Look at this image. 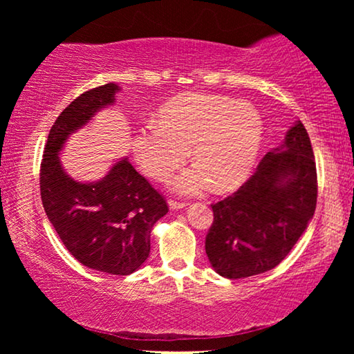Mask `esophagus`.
<instances>
[{
    "label": "esophagus",
    "instance_id": "obj_1",
    "mask_svg": "<svg viewBox=\"0 0 354 354\" xmlns=\"http://www.w3.org/2000/svg\"><path fill=\"white\" fill-rule=\"evenodd\" d=\"M169 206H170L171 211H178V209H184L185 206H187V203H179V201L170 200V201H169Z\"/></svg>",
    "mask_w": 354,
    "mask_h": 354
}]
</instances>
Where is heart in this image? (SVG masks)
Instances as JSON below:
<instances>
[{"label":"heart","mask_w":354,"mask_h":354,"mask_svg":"<svg viewBox=\"0 0 354 354\" xmlns=\"http://www.w3.org/2000/svg\"><path fill=\"white\" fill-rule=\"evenodd\" d=\"M263 142V120L254 106L211 93H185L167 101L158 123L133 136V154L154 181H167L189 158L194 160L171 187L196 196L214 185L231 192L247 181Z\"/></svg>","instance_id":"heart-1"}]
</instances>
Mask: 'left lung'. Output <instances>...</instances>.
<instances>
[{"label":"left lung","instance_id":"left-lung-1","mask_svg":"<svg viewBox=\"0 0 354 354\" xmlns=\"http://www.w3.org/2000/svg\"><path fill=\"white\" fill-rule=\"evenodd\" d=\"M315 205V158L298 120L236 194L212 205L206 236L212 268L230 279L272 270L306 231Z\"/></svg>","mask_w":354,"mask_h":354}]
</instances>
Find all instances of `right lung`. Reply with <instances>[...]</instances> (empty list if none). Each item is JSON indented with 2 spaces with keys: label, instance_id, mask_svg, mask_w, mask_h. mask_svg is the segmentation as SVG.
<instances>
[{
  "label": "right lung",
  "instance_id": "add662e5",
  "mask_svg": "<svg viewBox=\"0 0 354 354\" xmlns=\"http://www.w3.org/2000/svg\"><path fill=\"white\" fill-rule=\"evenodd\" d=\"M118 84L84 92L62 111L48 134L40 165V195L48 220L75 259L109 274H131L149 256L156 221L167 203L129 159H118L98 181L71 178L59 154L68 137L115 103Z\"/></svg>",
  "mask_w": 354,
  "mask_h": 354
}]
</instances>
